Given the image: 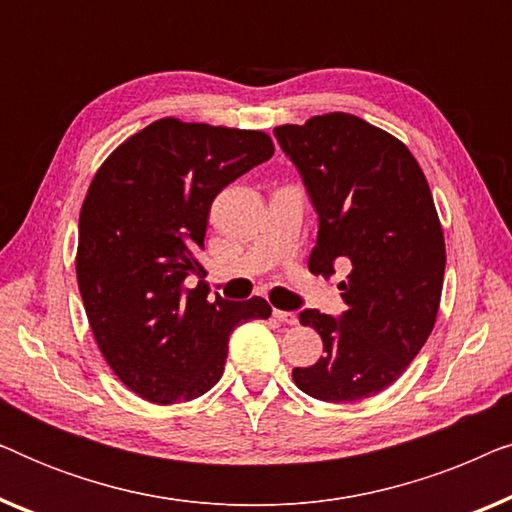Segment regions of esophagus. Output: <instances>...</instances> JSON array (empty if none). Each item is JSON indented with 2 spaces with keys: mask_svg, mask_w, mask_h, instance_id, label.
Here are the masks:
<instances>
[{
  "mask_svg": "<svg viewBox=\"0 0 512 512\" xmlns=\"http://www.w3.org/2000/svg\"><path fill=\"white\" fill-rule=\"evenodd\" d=\"M275 314V319L277 321H282V324H286V326H296L298 324V317H296V312H284V310H275L272 312Z\"/></svg>",
  "mask_w": 512,
  "mask_h": 512,
  "instance_id": "esophagus-1",
  "label": "esophagus"
}]
</instances>
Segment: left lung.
Instances as JSON below:
<instances>
[{
	"label": "left lung",
	"instance_id": "8db88e82",
	"mask_svg": "<svg viewBox=\"0 0 512 512\" xmlns=\"http://www.w3.org/2000/svg\"><path fill=\"white\" fill-rule=\"evenodd\" d=\"M275 137L319 214L307 268L326 277L335 261L349 265L340 319L300 312L324 356L293 368V382L328 403L361 401L405 373L436 324L445 235L429 181L401 139L345 111L277 125Z\"/></svg>",
	"mask_w": 512,
	"mask_h": 512
}]
</instances>
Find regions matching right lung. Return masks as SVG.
I'll return each instance as SVG.
<instances>
[{"label": "right lung", "instance_id": "right-lung-1", "mask_svg": "<svg viewBox=\"0 0 512 512\" xmlns=\"http://www.w3.org/2000/svg\"><path fill=\"white\" fill-rule=\"evenodd\" d=\"M272 153L263 130L165 116L118 144L90 181L76 247L83 307L104 361L146 401L205 394L233 328L272 314L258 296L209 298L198 258L216 195ZM191 274L201 282L186 290Z\"/></svg>", "mask_w": 512, "mask_h": 512}]
</instances>
